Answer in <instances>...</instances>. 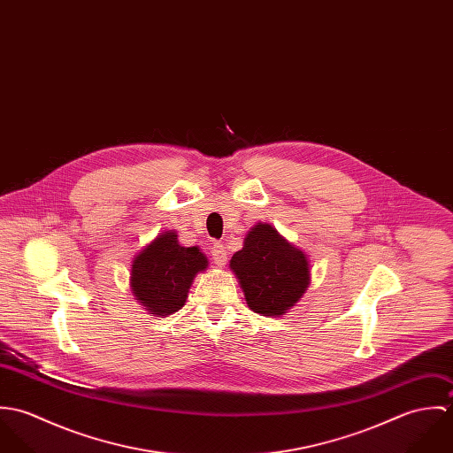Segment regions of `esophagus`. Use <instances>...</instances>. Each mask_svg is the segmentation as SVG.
<instances>
[{"label":"esophagus","mask_w":453,"mask_h":453,"mask_svg":"<svg viewBox=\"0 0 453 453\" xmlns=\"http://www.w3.org/2000/svg\"><path fill=\"white\" fill-rule=\"evenodd\" d=\"M211 253H212V258L216 265H225L226 263V250H225V244L223 242H216L212 248H211Z\"/></svg>","instance_id":"obj_1"}]
</instances>
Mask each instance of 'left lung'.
Instances as JSON below:
<instances>
[{
    "label": "left lung",
    "mask_w": 453,
    "mask_h": 453,
    "mask_svg": "<svg viewBox=\"0 0 453 453\" xmlns=\"http://www.w3.org/2000/svg\"><path fill=\"white\" fill-rule=\"evenodd\" d=\"M246 302L263 316H282L305 293L311 280L307 257L270 225L248 232L244 248L230 259Z\"/></svg>",
    "instance_id": "left-lung-1"
}]
</instances>
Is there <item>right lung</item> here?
<instances>
[{"mask_svg":"<svg viewBox=\"0 0 453 453\" xmlns=\"http://www.w3.org/2000/svg\"><path fill=\"white\" fill-rule=\"evenodd\" d=\"M205 268L198 248H183L174 232H164L134 258L132 291L150 312L169 316L185 305L195 275Z\"/></svg>","mask_w":453,"mask_h":453,"instance_id":"add662e5","label":"right lung"}]
</instances>
